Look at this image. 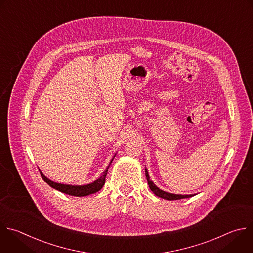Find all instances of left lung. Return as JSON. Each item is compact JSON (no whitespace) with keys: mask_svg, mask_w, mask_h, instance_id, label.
<instances>
[{"mask_svg":"<svg viewBox=\"0 0 253 253\" xmlns=\"http://www.w3.org/2000/svg\"><path fill=\"white\" fill-rule=\"evenodd\" d=\"M145 173H146V178H147V181H148V185L151 189V191L158 197L162 198V199H165V200H169V201H174V200H181V199H186V198H191L193 197L194 195H174V194H170V193H167V192H164L162 190H160L158 187H156L154 185V183L150 180V177H149V174H148V171L145 170Z\"/></svg>","mask_w":253,"mask_h":253,"instance_id":"1","label":"left lung"}]
</instances>
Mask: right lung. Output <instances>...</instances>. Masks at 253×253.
<instances>
[{"instance_id": "1", "label": "right lung", "mask_w": 253, "mask_h": 253, "mask_svg": "<svg viewBox=\"0 0 253 253\" xmlns=\"http://www.w3.org/2000/svg\"><path fill=\"white\" fill-rule=\"evenodd\" d=\"M109 166L106 168V170L102 173V175L100 176L99 179H97L95 182H93L89 185H84V186H71V185L57 184V183H54V182L48 180L42 173H41V176H42V180L47 185H49L51 188H53V189H55V190H57L61 193H64V194H67V195H70V196H75V197H84V196H88V195L94 194V193H96V192H98L102 189V187L105 184V178L107 176Z\"/></svg>"}]
</instances>
